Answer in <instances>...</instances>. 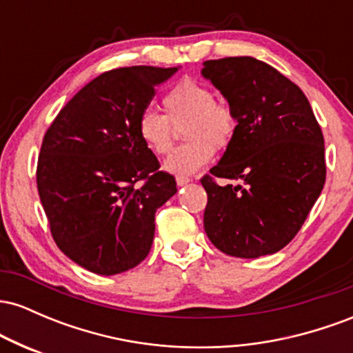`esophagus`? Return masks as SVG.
Masks as SVG:
<instances>
[{
    "instance_id": "1",
    "label": "esophagus",
    "mask_w": 353,
    "mask_h": 353,
    "mask_svg": "<svg viewBox=\"0 0 353 353\" xmlns=\"http://www.w3.org/2000/svg\"><path fill=\"white\" fill-rule=\"evenodd\" d=\"M176 182H177V185H184V184H188V182H190V177H188V176H177L176 177Z\"/></svg>"
}]
</instances>
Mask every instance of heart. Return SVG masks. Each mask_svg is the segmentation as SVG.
Instances as JSON below:
<instances>
[{
  "label": "heart",
  "mask_w": 353,
  "mask_h": 353,
  "mask_svg": "<svg viewBox=\"0 0 353 353\" xmlns=\"http://www.w3.org/2000/svg\"><path fill=\"white\" fill-rule=\"evenodd\" d=\"M164 114L144 109L137 117V134L149 151L164 156L172 149L174 125H181L188 143L165 159L172 174H192L210 163L214 152L232 144L237 116L228 101L214 98V91L194 79H181L163 98Z\"/></svg>",
  "instance_id": "heart-1"
}]
</instances>
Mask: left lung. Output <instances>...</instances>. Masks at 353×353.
Here are the masks:
<instances>
[{"label": "left lung", "mask_w": 353, "mask_h": 353, "mask_svg": "<svg viewBox=\"0 0 353 353\" xmlns=\"http://www.w3.org/2000/svg\"><path fill=\"white\" fill-rule=\"evenodd\" d=\"M202 74L237 116L232 144L201 179L205 234L232 257L279 252L297 236L325 184L322 129L302 89L264 61L210 59ZM217 176L241 184L219 186Z\"/></svg>", "instance_id": "8db88e82"}]
</instances>
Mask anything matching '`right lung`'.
Here are the masks:
<instances>
[{
  "instance_id": "obj_1",
  "label": "right lung",
  "mask_w": 353,
  "mask_h": 353,
  "mask_svg": "<svg viewBox=\"0 0 353 353\" xmlns=\"http://www.w3.org/2000/svg\"><path fill=\"white\" fill-rule=\"evenodd\" d=\"M177 68L103 72L54 117L36 168L39 199L56 245L99 275L125 272L148 257L157 208L176 179L137 134L156 84Z\"/></svg>"
}]
</instances>
